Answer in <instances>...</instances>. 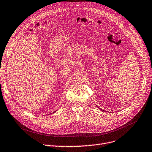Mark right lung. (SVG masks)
<instances>
[{
	"label": "right lung",
	"mask_w": 152,
	"mask_h": 152,
	"mask_svg": "<svg viewBox=\"0 0 152 152\" xmlns=\"http://www.w3.org/2000/svg\"><path fill=\"white\" fill-rule=\"evenodd\" d=\"M55 112H54V113H55Z\"/></svg>",
	"instance_id": "obj_1"
}]
</instances>
